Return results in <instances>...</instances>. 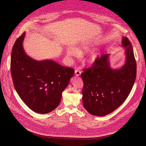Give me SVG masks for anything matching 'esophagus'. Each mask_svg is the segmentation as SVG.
<instances>
[{
	"label": "esophagus",
	"mask_w": 146,
	"mask_h": 146,
	"mask_svg": "<svg viewBox=\"0 0 146 146\" xmlns=\"http://www.w3.org/2000/svg\"><path fill=\"white\" fill-rule=\"evenodd\" d=\"M74 73H75V74L76 76H79L82 73L81 71L79 70V69H76V70H75Z\"/></svg>",
	"instance_id": "esophagus-1"
}]
</instances>
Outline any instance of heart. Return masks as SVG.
<instances>
[{
	"label": "heart",
	"mask_w": 146,
	"mask_h": 146,
	"mask_svg": "<svg viewBox=\"0 0 146 146\" xmlns=\"http://www.w3.org/2000/svg\"><path fill=\"white\" fill-rule=\"evenodd\" d=\"M91 48H92V45H90L88 43H84L80 45L78 47L76 48L75 50L73 48L67 49L66 53L67 56L73 57L77 55V52H78L79 54H82L83 53L89 51L91 50ZM98 55H99L98 53L97 52H94L92 54L89 58V63H94L95 60H96Z\"/></svg>",
	"instance_id": "b5f03b06"
}]
</instances>
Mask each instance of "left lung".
<instances>
[{
  "label": "left lung",
  "mask_w": 146,
  "mask_h": 146,
  "mask_svg": "<svg viewBox=\"0 0 146 146\" xmlns=\"http://www.w3.org/2000/svg\"><path fill=\"white\" fill-rule=\"evenodd\" d=\"M125 63L118 69L111 67L110 54H102L93 66L83 70L81 77L83 104L95 116L103 117L117 109L128 96L136 78L137 65L131 43L122 37Z\"/></svg>",
  "instance_id": "obj_1"
}]
</instances>
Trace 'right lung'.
I'll use <instances>...</instances> for the list:
<instances>
[{
  "label": "right lung",
  "mask_w": 146,
  "mask_h": 146,
  "mask_svg": "<svg viewBox=\"0 0 146 146\" xmlns=\"http://www.w3.org/2000/svg\"><path fill=\"white\" fill-rule=\"evenodd\" d=\"M25 36L24 33L18 38L12 51L11 72L14 87L31 110L47 113L58 106L74 70L52 60L37 61L29 57L23 48Z\"/></svg>",
  "instance_id": "1"
}]
</instances>
